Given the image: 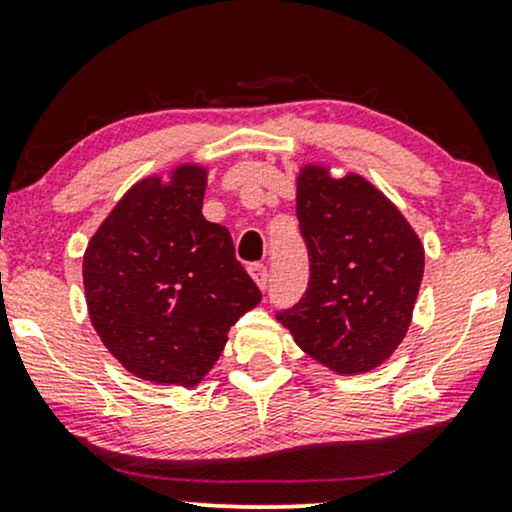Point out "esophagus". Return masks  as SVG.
Masks as SVG:
<instances>
[{
    "label": "esophagus",
    "instance_id": "obj_1",
    "mask_svg": "<svg viewBox=\"0 0 512 512\" xmlns=\"http://www.w3.org/2000/svg\"><path fill=\"white\" fill-rule=\"evenodd\" d=\"M248 272H250L252 279H255V284L260 286V289H264V286H267V267H264L262 262L248 264Z\"/></svg>",
    "mask_w": 512,
    "mask_h": 512
}]
</instances>
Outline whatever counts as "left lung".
Listing matches in <instances>:
<instances>
[{"instance_id": "1", "label": "left lung", "mask_w": 512, "mask_h": 512, "mask_svg": "<svg viewBox=\"0 0 512 512\" xmlns=\"http://www.w3.org/2000/svg\"><path fill=\"white\" fill-rule=\"evenodd\" d=\"M296 214L310 257V281L276 320L296 344L339 375L378 368L411 325L424 245L402 211L356 173L301 168Z\"/></svg>"}]
</instances>
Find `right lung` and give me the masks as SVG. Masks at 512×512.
Here are the masks:
<instances>
[{
  "label": "right lung",
  "instance_id": "add662e5",
  "mask_svg": "<svg viewBox=\"0 0 512 512\" xmlns=\"http://www.w3.org/2000/svg\"><path fill=\"white\" fill-rule=\"evenodd\" d=\"M207 168L182 163L139 180L84 252L88 317L129 373L195 387L228 330L262 301L231 233L202 216Z\"/></svg>",
  "mask_w": 512,
  "mask_h": 512
}]
</instances>
